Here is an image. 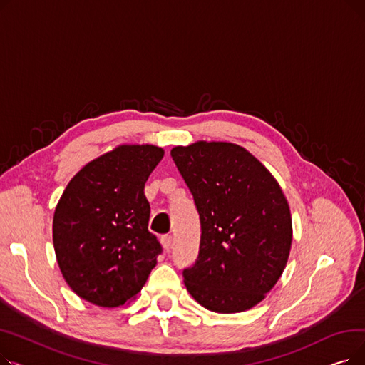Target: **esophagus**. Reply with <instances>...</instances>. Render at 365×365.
I'll return each instance as SVG.
<instances>
[{
  "instance_id": "obj_1",
  "label": "esophagus",
  "mask_w": 365,
  "mask_h": 365,
  "mask_svg": "<svg viewBox=\"0 0 365 365\" xmlns=\"http://www.w3.org/2000/svg\"><path fill=\"white\" fill-rule=\"evenodd\" d=\"M161 244H163V247L165 248V250L168 252L170 248H171V244H173L171 235H164V237H161Z\"/></svg>"
}]
</instances>
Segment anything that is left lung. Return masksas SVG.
Returning a JSON list of instances; mask_svg holds the SVG:
<instances>
[{"instance_id":"8db88e82","label":"left lung","mask_w":365,"mask_h":365,"mask_svg":"<svg viewBox=\"0 0 365 365\" xmlns=\"http://www.w3.org/2000/svg\"><path fill=\"white\" fill-rule=\"evenodd\" d=\"M171 157L194 197L201 241L185 285L205 309L235 314L253 308L282 275L293 226L282 190L240 145L195 142Z\"/></svg>"}]
</instances>
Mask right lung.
<instances>
[{
	"label": "right lung",
	"mask_w": 365,
	"mask_h": 365,
	"mask_svg": "<svg viewBox=\"0 0 365 365\" xmlns=\"http://www.w3.org/2000/svg\"><path fill=\"white\" fill-rule=\"evenodd\" d=\"M164 157L153 145H121L90 161L56 205L53 245L61 272L81 299L117 308L136 297L163 248L148 231L145 183Z\"/></svg>",
	"instance_id": "obj_1"
}]
</instances>
